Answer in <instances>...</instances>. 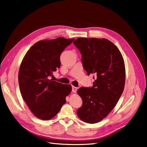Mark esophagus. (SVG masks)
<instances>
[{"mask_svg": "<svg viewBox=\"0 0 147 147\" xmlns=\"http://www.w3.org/2000/svg\"><path fill=\"white\" fill-rule=\"evenodd\" d=\"M77 90H78V88H77V87H74V86H72V91L73 92L76 93V91H77Z\"/></svg>", "mask_w": 147, "mask_h": 147, "instance_id": "1", "label": "esophagus"}]
</instances>
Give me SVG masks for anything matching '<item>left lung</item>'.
I'll return each mask as SVG.
<instances>
[{
	"label": "left lung",
	"instance_id": "obj_1",
	"mask_svg": "<svg viewBox=\"0 0 147 147\" xmlns=\"http://www.w3.org/2000/svg\"><path fill=\"white\" fill-rule=\"evenodd\" d=\"M73 43L80 51L88 75H95L92 87L77 91L82 100L77 115L84 122L96 123L110 113L123 91L124 60L118 48L106 38H78Z\"/></svg>",
	"mask_w": 147,
	"mask_h": 147
}]
</instances>
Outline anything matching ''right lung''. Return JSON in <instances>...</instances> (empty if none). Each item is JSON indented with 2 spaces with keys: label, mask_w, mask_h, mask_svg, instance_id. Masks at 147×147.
<instances>
[{
  "label": "right lung",
  "mask_w": 147,
  "mask_h": 147,
  "mask_svg": "<svg viewBox=\"0 0 147 147\" xmlns=\"http://www.w3.org/2000/svg\"><path fill=\"white\" fill-rule=\"evenodd\" d=\"M74 38L59 37L35 43L25 55L18 74L22 97L33 115L41 120L55 117L71 92L69 84L50 79L60 67V56Z\"/></svg>",
  "instance_id": "1"
}]
</instances>
